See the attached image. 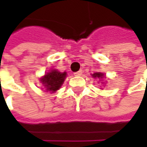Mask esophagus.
Instances as JSON below:
<instances>
[{
  "instance_id": "1",
  "label": "esophagus",
  "mask_w": 147,
  "mask_h": 147,
  "mask_svg": "<svg viewBox=\"0 0 147 147\" xmlns=\"http://www.w3.org/2000/svg\"><path fill=\"white\" fill-rule=\"evenodd\" d=\"M74 75H75V76H82V70H80V71L75 72Z\"/></svg>"
}]
</instances>
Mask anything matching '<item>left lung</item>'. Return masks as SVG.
<instances>
[{"instance_id": "left-lung-1", "label": "left lung", "mask_w": 147, "mask_h": 147, "mask_svg": "<svg viewBox=\"0 0 147 147\" xmlns=\"http://www.w3.org/2000/svg\"><path fill=\"white\" fill-rule=\"evenodd\" d=\"M92 76H93V77H98V78H102L103 76H104V74L101 73V72H96V73L93 74Z\"/></svg>"}]
</instances>
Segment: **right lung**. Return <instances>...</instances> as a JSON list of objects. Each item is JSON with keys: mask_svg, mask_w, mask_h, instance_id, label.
<instances>
[{"mask_svg": "<svg viewBox=\"0 0 147 147\" xmlns=\"http://www.w3.org/2000/svg\"><path fill=\"white\" fill-rule=\"evenodd\" d=\"M65 76H66V72L62 73L60 71L53 70L46 74L41 79V82L47 88V91H50L51 93H53L61 87V85L65 81Z\"/></svg>", "mask_w": 147, "mask_h": 147, "instance_id": "right-lung-1", "label": "right lung"}]
</instances>
